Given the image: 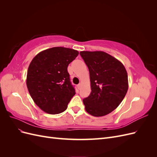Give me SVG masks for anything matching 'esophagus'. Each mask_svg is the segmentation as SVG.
I'll use <instances>...</instances> for the list:
<instances>
[{"label": "esophagus", "instance_id": "esophagus-1", "mask_svg": "<svg viewBox=\"0 0 157 157\" xmlns=\"http://www.w3.org/2000/svg\"><path fill=\"white\" fill-rule=\"evenodd\" d=\"M80 87H81V84H78V85H77V88H78V90H80Z\"/></svg>", "mask_w": 157, "mask_h": 157}]
</instances>
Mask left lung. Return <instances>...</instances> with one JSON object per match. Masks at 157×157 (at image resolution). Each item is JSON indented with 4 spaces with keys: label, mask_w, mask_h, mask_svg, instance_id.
Wrapping results in <instances>:
<instances>
[{
    "label": "left lung",
    "mask_w": 157,
    "mask_h": 157,
    "mask_svg": "<svg viewBox=\"0 0 157 157\" xmlns=\"http://www.w3.org/2000/svg\"><path fill=\"white\" fill-rule=\"evenodd\" d=\"M90 73V96L83 99L85 109L94 117L108 115L120 105L128 89L124 66L102 51L80 52Z\"/></svg>",
    "instance_id": "8db88e82"
}]
</instances>
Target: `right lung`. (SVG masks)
<instances>
[{
	"label": "right lung",
	"mask_w": 157,
	"mask_h": 157,
	"mask_svg": "<svg viewBox=\"0 0 157 157\" xmlns=\"http://www.w3.org/2000/svg\"><path fill=\"white\" fill-rule=\"evenodd\" d=\"M78 55L77 50L54 47L39 52L32 59L27 70V87L41 110L56 115L67 109L75 94L67 67Z\"/></svg>",
	"instance_id": "obj_1"
}]
</instances>
